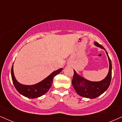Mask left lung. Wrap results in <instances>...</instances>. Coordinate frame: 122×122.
I'll use <instances>...</instances> for the list:
<instances>
[{"label":"left lung","instance_id":"obj_1","mask_svg":"<svg viewBox=\"0 0 122 122\" xmlns=\"http://www.w3.org/2000/svg\"><path fill=\"white\" fill-rule=\"evenodd\" d=\"M95 45L100 47L106 51L109 61V71L107 76L100 81H91L84 79L77 73L74 70V75L72 79V85L77 93L82 97L95 99L100 96L106 91L110 85L112 77V64L108 54L105 49L97 42L94 43Z\"/></svg>","mask_w":122,"mask_h":122}]
</instances>
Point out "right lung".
Instances as JSON below:
<instances>
[{
    "label": "right lung",
    "instance_id": "1",
    "mask_svg": "<svg viewBox=\"0 0 122 122\" xmlns=\"http://www.w3.org/2000/svg\"><path fill=\"white\" fill-rule=\"evenodd\" d=\"M13 66H14L12 65L11 72L12 80L15 88L20 94L30 99L39 97L45 94L51 87L54 77L60 73L63 69L62 68H60L57 71H54L46 78L38 83L29 85L22 84L16 80L14 73Z\"/></svg>",
    "mask_w": 122,
    "mask_h": 122
}]
</instances>
